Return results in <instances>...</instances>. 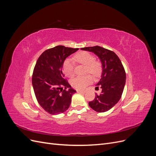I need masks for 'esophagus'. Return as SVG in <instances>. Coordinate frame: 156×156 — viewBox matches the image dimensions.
Here are the masks:
<instances>
[{"label":"esophagus","mask_w":156,"mask_h":156,"mask_svg":"<svg viewBox=\"0 0 156 156\" xmlns=\"http://www.w3.org/2000/svg\"><path fill=\"white\" fill-rule=\"evenodd\" d=\"M77 92L79 93H85V91L82 90H77Z\"/></svg>","instance_id":"34e87169"}]
</instances>
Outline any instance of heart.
Wrapping results in <instances>:
<instances>
[{
  "instance_id": "heart-1",
  "label": "heart",
  "mask_w": 156,
  "mask_h": 156,
  "mask_svg": "<svg viewBox=\"0 0 156 156\" xmlns=\"http://www.w3.org/2000/svg\"><path fill=\"white\" fill-rule=\"evenodd\" d=\"M75 62L84 65L86 66L84 73L92 74L94 77H98L100 75L102 71V65L99 60H94V56L88 52L81 51L74 56ZM63 71L64 74L68 77H72L75 74V66L73 61L68 58L65 60L63 64ZM92 78L89 75L79 76L73 78L71 81L73 87L79 90H83L88 84L91 83Z\"/></svg>"
}]
</instances>
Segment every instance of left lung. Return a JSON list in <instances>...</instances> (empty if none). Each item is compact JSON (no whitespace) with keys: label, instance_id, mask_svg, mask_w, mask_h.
<instances>
[{"label":"left lung","instance_id":"left-lung-1","mask_svg":"<svg viewBox=\"0 0 156 156\" xmlns=\"http://www.w3.org/2000/svg\"><path fill=\"white\" fill-rule=\"evenodd\" d=\"M82 50L92 52L100 59L102 64L101 79L96 85L102 89L96 94L93 101L88 103L93 110L103 112L110 110L121 98L126 84V75L120 58L114 52L100 46L87 47Z\"/></svg>","mask_w":156,"mask_h":156}]
</instances>
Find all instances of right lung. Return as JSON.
Here are the masks:
<instances>
[{
    "label": "right lung",
    "instance_id": "1",
    "mask_svg": "<svg viewBox=\"0 0 156 156\" xmlns=\"http://www.w3.org/2000/svg\"><path fill=\"white\" fill-rule=\"evenodd\" d=\"M79 49L58 45L45 51L37 59L32 83L37 101L44 109L55 115L67 111L76 92L66 80L64 60Z\"/></svg>",
    "mask_w": 156,
    "mask_h": 156
}]
</instances>
